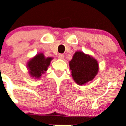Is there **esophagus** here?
Listing matches in <instances>:
<instances>
[{"mask_svg": "<svg viewBox=\"0 0 126 126\" xmlns=\"http://www.w3.org/2000/svg\"><path fill=\"white\" fill-rule=\"evenodd\" d=\"M58 58L60 59V60H63V58H64V55L61 54H59V55H58Z\"/></svg>", "mask_w": 126, "mask_h": 126, "instance_id": "obj_1", "label": "esophagus"}]
</instances>
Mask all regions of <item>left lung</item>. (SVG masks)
<instances>
[{"label":"left lung","instance_id":"8db88e82","mask_svg":"<svg viewBox=\"0 0 126 126\" xmlns=\"http://www.w3.org/2000/svg\"><path fill=\"white\" fill-rule=\"evenodd\" d=\"M69 66L74 81L79 85H85L92 81L99 70L98 63L96 59L81 51L74 54Z\"/></svg>","mask_w":126,"mask_h":126}]
</instances>
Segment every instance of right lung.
<instances>
[{
  "label": "right lung",
  "instance_id": "1",
  "mask_svg": "<svg viewBox=\"0 0 126 126\" xmlns=\"http://www.w3.org/2000/svg\"><path fill=\"white\" fill-rule=\"evenodd\" d=\"M52 58H45L43 53H38L28 61L27 66L30 77L34 79H39L42 74L45 73L50 64Z\"/></svg>",
  "mask_w": 126,
  "mask_h": 126
}]
</instances>
